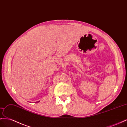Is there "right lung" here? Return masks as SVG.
Here are the masks:
<instances>
[{
  "label": "right lung",
  "instance_id": "1",
  "mask_svg": "<svg viewBox=\"0 0 127 127\" xmlns=\"http://www.w3.org/2000/svg\"><path fill=\"white\" fill-rule=\"evenodd\" d=\"M40 102V101H37V102Z\"/></svg>",
  "mask_w": 127,
  "mask_h": 127
}]
</instances>
